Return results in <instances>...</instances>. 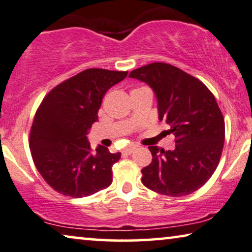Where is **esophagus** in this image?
I'll list each match as a JSON object with an SVG mask.
<instances>
[{"mask_svg":"<svg viewBox=\"0 0 252 252\" xmlns=\"http://www.w3.org/2000/svg\"><path fill=\"white\" fill-rule=\"evenodd\" d=\"M136 148H137V146H129V147H126L122 150V154L123 155H130V154L132 153Z\"/></svg>","mask_w":252,"mask_h":252,"instance_id":"esophagus-1","label":"esophagus"}]
</instances>
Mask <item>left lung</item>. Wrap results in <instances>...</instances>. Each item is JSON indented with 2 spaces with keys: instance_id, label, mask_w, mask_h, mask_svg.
Masks as SVG:
<instances>
[{
  "instance_id": "left-lung-1",
  "label": "left lung",
  "mask_w": 252,
  "mask_h": 252,
  "mask_svg": "<svg viewBox=\"0 0 252 252\" xmlns=\"http://www.w3.org/2000/svg\"><path fill=\"white\" fill-rule=\"evenodd\" d=\"M155 93L159 121L175 148L149 146L153 160L141 170V182L160 194L181 197L201 188L220 163L225 123L212 92L200 80L167 63H150L131 71Z\"/></svg>"
}]
</instances>
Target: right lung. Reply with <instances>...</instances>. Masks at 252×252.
<instances>
[{"instance_id": "1", "label": "right lung", "mask_w": 252, "mask_h": 252, "mask_svg": "<svg viewBox=\"0 0 252 252\" xmlns=\"http://www.w3.org/2000/svg\"><path fill=\"white\" fill-rule=\"evenodd\" d=\"M127 71L87 69L45 96L30 130L35 166L47 185L72 198L92 196L112 183V166L121 153L98 146L93 153L87 133L98 121L105 94Z\"/></svg>"}]
</instances>
